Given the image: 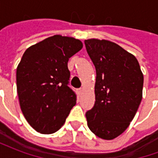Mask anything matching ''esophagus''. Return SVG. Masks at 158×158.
I'll use <instances>...</instances> for the list:
<instances>
[{
    "label": "esophagus",
    "mask_w": 158,
    "mask_h": 158,
    "mask_svg": "<svg viewBox=\"0 0 158 158\" xmlns=\"http://www.w3.org/2000/svg\"><path fill=\"white\" fill-rule=\"evenodd\" d=\"M82 91H83V88H79V89H78V92H79V95H80V94H82Z\"/></svg>",
    "instance_id": "obj_1"
}]
</instances>
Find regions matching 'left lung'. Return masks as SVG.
Wrapping results in <instances>:
<instances>
[{"mask_svg": "<svg viewBox=\"0 0 158 158\" xmlns=\"http://www.w3.org/2000/svg\"><path fill=\"white\" fill-rule=\"evenodd\" d=\"M96 71V102L85 113L96 136L113 139L129 127L142 99L144 78L135 56L113 42L85 40Z\"/></svg>", "mask_w": 158, "mask_h": 158, "instance_id": "obj_1", "label": "left lung"}]
</instances>
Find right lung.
I'll return each instance as SVG.
<instances>
[{"mask_svg":"<svg viewBox=\"0 0 158 158\" xmlns=\"http://www.w3.org/2000/svg\"><path fill=\"white\" fill-rule=\"evenodd\" d=\"M82 47L79 40L54 35L23 53L17 69V90L23 114L37 132L57 131L75 106L68 62Z\"/></svg>","mask_w":158,"mask_h":158,"instance_id":"obj_1","label":"right lung"}]
</instances>
